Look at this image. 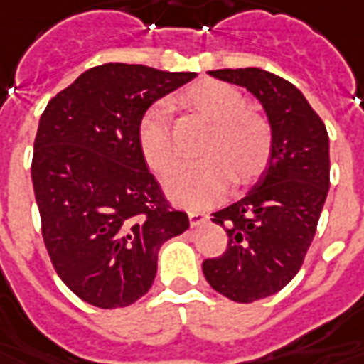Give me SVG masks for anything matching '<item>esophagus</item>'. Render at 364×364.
Segmentation results:
<instances>
[{
  "instance_id": "1",
  "label": "esophagus",
  "mask_w": 364,
  "mask_h": 364,
  "mask_svg": "<svg viewBox=\"0 0 364 364\" xmlns=\"http://www.w3.org/2000/svg\"><path fill=\"white\" fill-rule=\"evenodd\" d=\"M206 220H208V214H206V212H198V210H193V212H189V222L193 228L200 225V223H204Z\"/></svg>"
}]
</instances>
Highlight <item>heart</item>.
<instances>
[{
  "label": "heart",
  "mask_w": 364,
  "mask_h": 364,
  "mask_svg": "<svg viewBox=\"0 0 364 364\" xmlns=\"http://www.w3.org/2000/svg\"><path fill=\"white\" fill-rule=\"evenodd\" d=\"M179 104L208 121L204 160L177 168L166 179V193L181 206H206L225 195L231 177L235 185L250 183L264 171L272 156L270 123L245 107L243 94L220 80H200L179 96ZM139 148L148 168L166 175L175 161L168 109L158 104L139 125Z\"/></svg>",
  "instance_id": "b5f03b06"
}]
</instances>
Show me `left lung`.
Here are the masks:
<instances>
[{
  "label": "left lung",
  "instance_id": "1",
  "mask_svg": "<svg viewBox=\"0 0 364 364\" xmlns=\"http://www.w3.org/2000/svg\"><path fill=\"white\" fill-rule=\"evenodd\" d=\"M247 88L272 129L268 166L247 195L212 214L230 243L203 262L204 278L237 303L270 297L289 284L311 247L330 189V141L297 86L257 67L208 71Z\"/></svg>",
  "mask_w": 364,
  "mask_h": 364
}]
</instances>
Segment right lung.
<instances>
[{"label": "right lung", "mask_w": 364, "mask_h": 364, "mask_svg": "<svg viewBox=\"0 0 364 364\" xmlns=\"http://www.w3.org/2000/svg\"><path fill=\"white\" fill-rule=\"evenodd\" d=\"M196 73L106 63L50 100L40 117L32 185L58 276L98 309L133 305L152 287L158 250L189 230L139 148L156 100Z\"/></svg>", "instance_id": "obj_1"}]
</instances>
